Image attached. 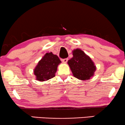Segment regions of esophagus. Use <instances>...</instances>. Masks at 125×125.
<instances>
[{
    "instance_id": "34e87169",
    "label": "esophagus",
    "mask_w": 125,
    "mask_h": 125,
    "mask_svg": "<svg viewBox=\"0 0 125 125\" xmlns=\"http://www.w3.org/2000/svg\"><path fill=\"white\" fill-rule=\"evenodd\" d=\"M68 60V58H64V59H62V61L64 63H67Z\"/></svg>"
}]
</instances>
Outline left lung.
Returning a JSON list of instances; mask_svg holds the SVG:
<instances>
[{"mask_svg": "<svg viewBox=\"0 0 125 125\" xmlns=\"http://www.w3.org/2000/svg\"><path fill=\"white\" fill-rule=\"evenodd\" d=\"M72 53L73 57L68 60V64L73 75L80 80L89 79L96 70L93 61L81 49H75Z\"/></svg>", "mask_w": 125, "mask_h": 125, "instance_id": "left-lung-1", "label": "left lung"}]
</instances>
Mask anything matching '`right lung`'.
<instances>
[{"mask_svg":"<svg viewBox=\"0 0 125 125\" xmlns=\"http://www.w3.org/2000/svg\"><path fill=\"white\" fill-rule=\"evenodd\" d=\"M60 63L61 61L57 55L52 52L46 53L39 61L33 71L36 80L44 81L54 77Z\"/></svg>","mask_w":125,"mask_h":125,"instance_id":"add662e5","label":"right lung"}]
</instances>
